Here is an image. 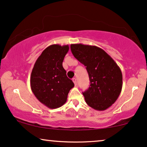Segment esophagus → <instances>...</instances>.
<instances>
[{
    "instance_id": "34e87169",
    "label": "esophagus",
    "mask_w": 147,
    "mask_h": 147,
    "mask_svg": "<svg viewBox=\"0 0 147 147\" xmlns=\"http://www.w3.org/2000/svg\"><path fill=\"white\" fill-rule=\"evenodd\" d=\"M72 81L75 83V85H77V79H76V78H73V79H72Z\"/></svg>"
}]
</instances>
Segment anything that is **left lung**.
I'll list each match as a JSON object with an SVG mask.
<instances>
[{"mask_svg":"<svg viewBox=\"0 0 147 147\" xmlns=\"http://www.w3.org/2000/svg\"><path fill=\"white\" fill-rule=\"evenodd\" d=\"M70 49L88 72L90 85L83 93L85 102L95 110H107L121 92L123 77L120 68L107 52L96 46L71 44Z\"/></svg>","mask_w":147,"mask_h":147,"instance_id":"8db88e82","label":"left lung"}]
</instances>
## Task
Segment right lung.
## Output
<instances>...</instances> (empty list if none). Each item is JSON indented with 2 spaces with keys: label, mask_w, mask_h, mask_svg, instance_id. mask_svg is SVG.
Listing matches in <instances>:
<instances>
[{
  "label": "right lung",
  "mask_w": 147,
  "mask_h": 147,
  "mask_svg": "<svg viewBox=\"0 0 147 147\" xmlns=\"http://www.w3.org/2000/svg\"><path fill=\"white\" fill-rule=\"evenodd\" d=\"M69 50L68 45H51L42 52L30 75L32 92L38 101L49 109L62 107L75 86L66 76L62 62Z\"/></svg>",
  "instance_id": "right-lung-1"
}]
</instances>
